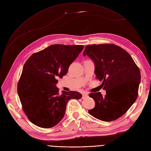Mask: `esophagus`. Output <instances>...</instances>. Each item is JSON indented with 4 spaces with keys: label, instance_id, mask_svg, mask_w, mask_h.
I'll return each instance as SVG.
<instances>
[{
    "label": "esophagus",
    "instance_id": "1",
    "mask_svg": "<svg viewBox=\"0 0 151 151\" xmlns=\"http://www.w3.org/2000/svg\"><path fill=\"white\" fill-rule=\"evenodd\" d=\"M88 97V94L87 93H83L82 94V99H85Z\"/></svg>",
    "mask_w": 151,
    "mask_h": 151
}]
</instances>
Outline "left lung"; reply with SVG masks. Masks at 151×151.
Wrapping results in <instances>:
<instances>
[{
  "mask_svg": "<svg viewBox=\"0 0 151 151\" xmlns=\"http://www.w3.org/2000/svg\"><path fill=\"white\" fill-rule=\"evenodd\" d=\"M95 62L97 79L102 81L106 95L100 92L89 94L95 107L89 113L103 121H113L124 114L138 96L141 74L131 55L114 44L86 46L83 55Z\"/></svg>",
  "mask_w": 151,
  "mask_h": 151,
  "instance_id": "left-lung-1",
  "label": "left lung"
}]
</instances>
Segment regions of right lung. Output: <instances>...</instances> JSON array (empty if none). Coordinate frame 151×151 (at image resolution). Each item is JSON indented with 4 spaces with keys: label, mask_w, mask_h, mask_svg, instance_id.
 <instances>
[{
    "label": "right lung",
    "mask_w": 151,
    "mask_h": 151,
    "mask_svg": "<svg viewBox=\"0 0 151 151\" xmlns=\"http://www.w3.org/2000/svg\"><path fill=\"white\" fill-rule=\"evenodd\" d=\"M83 48V45H52L26 60L17 89L22 109L32 123L42 128L52 127L64 116L68 101L81 98L76 91L60 93L55 84Z\"/></svg>",
    "instance_id": "add662e5"
}]
</instances>
